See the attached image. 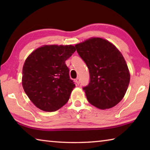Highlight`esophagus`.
<instances>
[{
	"label": "esophagus",
	"mask_w": 150,
	"mask_h": 150,
	"mask_svg": "<svg viewBox=\"0 0 150 150\" xmlns=\"http://www.w3.org/2000/svg\"><path fill=\"white\" fill-rule=\"evenodd\" d=\"M75 82H76V83H77V84H79L80 83V79H79V77H77V79H75Z\"/></svg>",
	"instance_id": "obj_1"
}]
</instances>
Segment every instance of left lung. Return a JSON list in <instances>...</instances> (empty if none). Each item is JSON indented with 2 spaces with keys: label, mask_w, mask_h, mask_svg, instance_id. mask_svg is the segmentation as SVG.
Segmentation results:
<instances>
[{
  "label": "left lung",
  "mask_w": 150,
  "mask_h": 150,
  "mask_svg": "<svg viewBox=\"0 0 150 150\" xmlns=\"http://www.w3.org/2000/svg\"><path fill=\"white\" fill-rule=\"evenodd\" d=\"M75 47L89 71V83L83 87L87 100L100 109L116 106L125 95L130 79L120 51L100 38H92Z\"/></svg>",
  "instance_id": "8db88e82"
}]
</instances>
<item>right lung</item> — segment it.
Instances as JSON below:
<instances>
[{
  "label": "right lung",
  "instance_id": "obj_1",
  "mask_svg": "<svg viewBox=\"0 0 150 150\" xmlns=\"http://www.w3.org/2000/svg\"><path fill=\"white\" fill-rule=\"evenodd\" d=\"M75 50L71 45H44L27 57L22 69V87L36 107L54 112L69 100L75 85L65 62Z\"/></svg>",
  "mask_w": 150,
  "mask_h": 150
}]
</instances>
